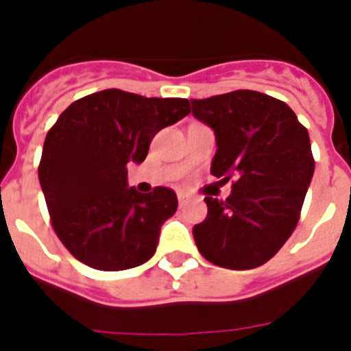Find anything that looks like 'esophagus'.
<instances>
[{"label": "esophagus", "instance_id": "esophagus-1", "mask_svg": "<svg viewBox=\"0 0 351 351\" xmlns=\"http://www.w3.org/2000/svg\"><path fill=\"white\" fill-rule=\"evenodd\" d=\"M187 202V198L184 197V195H182V193H178V204H180V208L182 206H184V204Z\"/></svg>", "mask_w": 351, "mask_h": 351}]
</instances>
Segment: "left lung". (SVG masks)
I'll return each mask as SVG.
<instances>
[{"label":"left lung","mask_w":351,"mask_h":351,"mask_svg":"<svg viewBox=\"0 0 351 351\" xmlns=\"http://www.w3.org/2000/svg\"><path fill=\"white\" fill-rule=\"evenodd\" d=\"M193 117L215 131L211 175L233 182L226 200L206 197L193 228L206 261L228 269L266 264L291 237L315 160L310 134L284 101L256 90L191 100Z\"/></svg>","instance_id":"8db88e82"}]
</instances>
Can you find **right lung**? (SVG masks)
<instances>
[{
	"instance_id": "1",
	"label": "right lung",
	"mask_w": 351,
	"mask_h": 351,
	"mask_svg": "<svg viewBox=\"0 0 351 351\" xmlns=\"http://www.w3.org/2000/svg\"><path fill=\"white\" fill-rule=\"evenodd\" d=\"M189 112L186 98L106 89L60 114L47 132L38 176L52 228L74 258L121 271L154 255L178 198L169 187H129L127 165L142 164L154 134Z\"/></svg>"
}]
</instances>
